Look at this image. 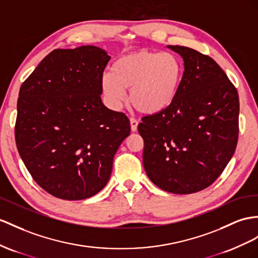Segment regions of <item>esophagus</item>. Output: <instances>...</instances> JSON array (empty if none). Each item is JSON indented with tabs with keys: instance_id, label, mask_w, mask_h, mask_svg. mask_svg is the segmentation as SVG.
I'll return each instance as SVG.
<instances>
[{
	"instance_id": "obj_1",
	"label": "esophagus",
	"mask_w": 258,
	"mask_h": 258,
	"mask_svg": "<svg viewBox=\"0 0 258 258\" xmlns=\"http://www.w3.org/2000/svg\"><path fill=\"white\" fill-rule=\"evenodd\" d=\"M130 123H131V130L132 132H136L137 131V126H138V121L134 117L130 118Z\"/></svg>"
}]
</instances>
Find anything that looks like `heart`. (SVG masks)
I'll list each match as a JSON object with an SVG mask.
<instances>
[{
    "instance_id": "1",
    "label": "heart",
    "mask_w": 258,
    "mask_h": 258,
    "mask_svg": "<svg viewBox=\"0 0 258 258\" xmlns=\"http://www.w3.org/2000/svg\"><path fill=\"white\" fill-rule=\"evenodd\" d=\"M182 77L183 66L175 54L140 50L116 58L100 84L110 107L120 108L130 88V100L138 111L157 114L173 103Z\"/></svg>"
}]
</instances>
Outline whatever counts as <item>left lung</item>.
I'll use <instances>...</instances> for the list:
<instances>
[{
    "mask_svg": "<svg viewBox=\"0 0 258 258\" xmlns=\"http://www.w3.org/2000/svg\"><path fill=\"white\" fill-rule=\"evenodd\" d=\"M184 62L180 90L160 113L144 116L143 164L155 185L192 194L211 185L232 158L239 135V95L213 58L167 45Z\"/></svg>",
    "mask_w": 258,
    "mask_h": 258,
    "instance_id": "left-lung-1",
    "label": "left lung"
}]
</instances>
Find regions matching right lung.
<instances>
[{
  "label": "right lung",
  "instance_id": "1",
  "mask_svg": "<svg viewBox=\"0 0 258 258\" xmlns=\"http://www.w3.org/2000/svg\"><path fill=\"white\" fill-rule=\"evenodd\" d=\"M110 58L95 45L55 49L19 90L18 153L38 185L61 200L100 192L131 133L127 116L101 101V76Z\"/></svg>",
  "mask_w": 258,
  "mask_h": 258
}]
</instances>
